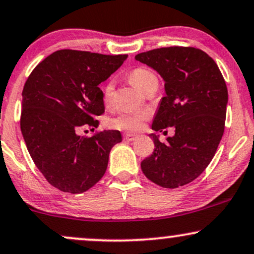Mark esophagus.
<instances>
[{
	"instance_id": "1",
	"label": "esophagus",
	"mask_w": 254,
	"mask_h": 254,
	"mask_svg": "<svg viewBox=\"0 0 254 254\" xmlns=\"http://www.w3.org/2000/svg\"><path fill=\"white\" fill-rule=\"evenodd\" d=\"M137 138V135L135 133H125L124 135V139L129 140V142H132V140H135Z\"/></svg>"
}]
</instances>
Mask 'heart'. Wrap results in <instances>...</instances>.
<instances>
[{
  "label": "heart",
  "mask_w": 254,
  "mask_h": 254,
  "mask_svg": "<svg viewBox=\"0 0 254 254\" xmlns=\"http://www.w3.org/2000/svg\"><path fill=\"white\" fill-rule=\"evenodd\" d=\"M130 81L132 82L139 91H144L151 82L157 81V77L150 69L145 67H137L132 69L129 74ZM112 94H114V82L111 80L105 84L103 88V99L106 104L111 102ZM150 117L148 111H131L122 112L117 117L111 119L110 125L115 129L127 130V131H138L143 127V123Z\"/></svg>",
  "instance_id": "obj_1"
}]
</instances>
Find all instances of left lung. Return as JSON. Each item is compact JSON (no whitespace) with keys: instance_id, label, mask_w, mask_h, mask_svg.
Masks as SVG:
<instances>
[{"instance_id":"8db88e82","label":"left lung","mask_w":254,"mask_h":254,"mask_svg":"<svg viewBox=\"0 0 254 254\" xmlns=\"http://www.w3.org/2000/svg\"><path fill=\"white\" fill-rule=\"evenodd\" d=\"M136 60L160 73L162 98L152 130L175 127L162 143L151 133L155 149L140 168L150 181L177 188L194 181L214 157L225 130L228 92L215 61L195 47L172 46L137 54Z\"/></svg>"}]
</instances>
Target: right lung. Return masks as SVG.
<instances>
[{
    "label": "right lung",
    "mask_w": 254,
    "mask_h": 254,
    "mask_svg": "<svg viewBox=\"0 0 254 254\" xmlns=\"http://www.w3.org/2000/svg\"><path fill=\"white\" fill-rule=\"evenodd\" d=\"M127 54L106 56L75 50L52 53L33 69L22 91L21 132L30 157L45 179L61 191L84 193L106 172L117 130L97 131L104 114L99 84L117 71Z\"/></svg>",
    "instance_id": "add662e5"
}]
</instances>
